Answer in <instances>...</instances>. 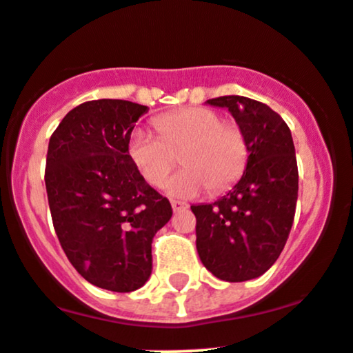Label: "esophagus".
<instances>
[{
	"label": "esophagus",
	"mask_w": 353,
	"mask_h": 353,
	"mask_svg": "<svg viewBox=\"0 0 353 353\" xmlns=\"http://www.w3.org/2000/svg\"><path fill=\"white\" fill-rule=\"evenodd\" d=\"M170 206H172L174 211H181V209H188V208H189V204L183 203V201L172 199V201H170Z\"/></svg>",
	"instance_id": "esophagus-1"
}]
</instances>
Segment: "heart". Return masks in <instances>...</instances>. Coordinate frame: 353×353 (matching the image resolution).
Instances as JSON below:
<instances>
[{
	"label": "heart",
	"mask_w": 353,
	"mask_h": 353,
	"mask_svg": "<svg viewBox=\"0 0 353 353\" xmlns=\"http://www.w3.org/2000/svg\"><path fill=\"white\" fill-rule=\"evenodd\" d=\"M157 135L135 130L129 139V156L152 185H161L183 159L185 168L168 183L170 194L191 197L209 188L218 194L245 172L250 145L238 122L223 120L218 112L189 107L162 114L154 120Z\"/></svg>",
	"instance_id": "b5f03b06"
}]
</instances>
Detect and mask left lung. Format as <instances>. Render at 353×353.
Listing matches in <instances>:
<instances>
[{
	"instance_id": "obj_1",
	"label": "left lung",
	"mask_w": 353,
	"mask_h": 353,
	"mask_svg": "<svg viewBox=\"0 0 353 353\" xmlns=\"http://www.w3.org/2000/svg\"><path fill=\"white\" fill-rule=\"evenodd\" d=\"M208 103L233 114L246 132L250 157L226 196L191 206L197 253L219 280H253L276 261L292 230L298 197L295 145L285 120L258 100L224 95Z\"/></svg>"
}]
</instances>
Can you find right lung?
<instances>
[{
  "mask_svg": "<svg viewBox=\"0 0 353 353\" xmlns=\"http://www.w3.org/2000/svg\"><path fill=\"white\" fill-rule=\"evenodd\" d=\"M145 105L80 103L50 137L45 185L53 228L73 268L99 288L129 293L152 271V239L172 216L129 156Z\"/></svg>",
  "mask_w": 353,
  "mask_h": 353,
  "instance_id": "1",
  "label": "right lung"
}]
</instances>
